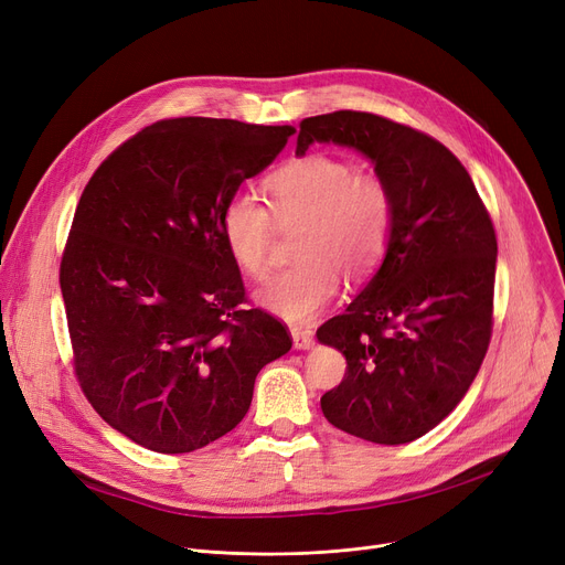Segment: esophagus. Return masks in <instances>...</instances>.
<instances>
[{"label":"esophagus","mask_w":565,"mask_h":565,"mask_svg":"<svg viewBox=\"0 0 565 565\" xmlns=\"http://www.w3.org/2000/svg\"><path fill=\"white\" fill-rule=\"evenodd\" d=\"M290 337H292V345L298 350H309L313 348V332L305 330V328H290Z\"/></svg>","instance_id":"obj_1"}]
</instances>
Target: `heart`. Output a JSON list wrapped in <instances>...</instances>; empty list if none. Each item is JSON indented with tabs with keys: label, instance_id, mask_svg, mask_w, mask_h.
Masks as SVG:
<instances>
[{
	"label": "heart",
	"instance_id": "obj_1",
	"mask_svg": "<svg viewBox=\"0 0 565 565\" xmlns=\"http://www.w3.org/2000/svg\"><path fill=\"white\" fill-rule=\"evenodd\" d=\"M273 215L279 224L305 222L295 263L275 273L258 290V302L273 313L305 322L328 305L341 273L366 277L390 245L394 199L375 173L328 153H309L279 167L270 181ZM267 205L247 192H233L220 213V231L233 263L252 279L270 267L275 235Z\"/></svg>",
	"mask_w": 565,
	"mask_h": 565
}]
</instances>
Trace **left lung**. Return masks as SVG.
<instances>
[{
  "instance_id": "1",
  "label": "left lung",
  "mask_w": 565,
  "mask_h": 565,
  "mask_svg": "<svg viewBox=\"0 0 565 565\" xmlns=\"http://www.w3.org/2000/svg\"><path fill=\"white\" fill-rule=\"evenodd\" d=\"M348 146L394 199L382 265L318 341L345 354L324 419L375 444H407L447 419L488 352L497 237L467 169L437 139L369 111L305 118L295 156Z\"/></svg>"
}]
</instances>
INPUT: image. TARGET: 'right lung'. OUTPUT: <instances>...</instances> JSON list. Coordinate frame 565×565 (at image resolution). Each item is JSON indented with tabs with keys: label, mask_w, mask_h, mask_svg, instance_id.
Segmentation results:
<instances>
[{
	"label": "right lung",
	"mask_w": 565,
	"mask_h": 565,
	"mask_svg": "<svg viewBox=\"0 0 565 565\" xmlns=\"http://www.w3.org/2000/svg\"><path fill=\"white\" fill-rule=\"evenodd\" d=\"M292 132L169 118L118 146L82 192L58 273L75 373L143 449L190 454L233 430L258 371L292 345L277 318L243 307L220 231L224 201Z\"/></svg>",
	"instance_id": "1"
}]
</instances>
